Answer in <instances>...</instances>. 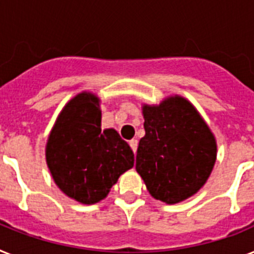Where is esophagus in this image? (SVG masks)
Returning a JSON list of instances; mask_svg holds the SVG:
<instances>
[{"label":"esophagus","mask_w":254,"mask_h":254,"mask_svg":"<svg viewBox=\"0 0 254 254\" xmlns=\"http://www.w3.org/2000/svg\"><path fill=\"white\" fill-rule=\"evenodd\" d=\"M129 146H131V149L133 150V153H136V150H137V140L136 139H132L129 140Z\"/></svg>","instance_id":"34e87169"}]
</instances>
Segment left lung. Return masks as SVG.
I'll return each instance as SVG.
<instances>
[{
    "label": "left lung",
    "instance_id": "8db88e82",
    "mask_svg": "<svg viewBox=\"0 0 254 254\" xmlns=\"http://www.w3.org/2000/svg\"><path fill=\"white\" fill-rule=\"evenodd\" d=\"M141 109L145 136L139 141L136 171L153 198L169 205L187 200L213 171L214 133L197 109L179 94Z\"/></svg>",
    "mask_w": 254,
    "mask_h": 254
}]
</instances>
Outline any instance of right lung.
Segmentation results:
<instances>
[{"mask_svg": "<svg viewBox=\"0 0 254 254\" xmlns=\"http://www.w3.org/2000/svg\"><path fill=\"white\" fill-rule=\"evenodd\" d=\"M101 101L80 92L61 110L48 136L45 158L57 187L84 205L104 200L133 167V152L114 128L101 129Z\"/></svg>", "mask_w": 254, "mask_h": 254, "instance_id": "add662e5", "label": "right lung"}]
</instances>
